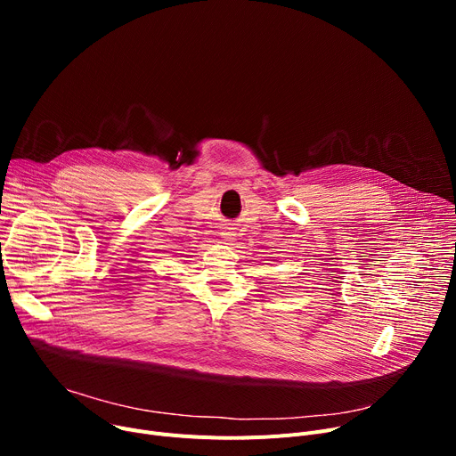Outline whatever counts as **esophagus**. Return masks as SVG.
Here are the masks:
<instances>
[{"label": "esophagus", "mask_w": 456, "mask_h": 456, "mask_svg": "<svg viewBox=\"0 0 456 456\" xmlns=\"http://www.w3.org/2000/svg\"><path fill=\"white\" fill-rule=\"evenodd\" d=\"M220 236L224 238L225 244H232L236 240V227H234V224H227V222L222 224Z\"/></svg>", "instance_id": "1"}]
</instances>
